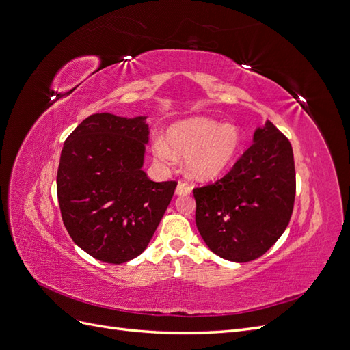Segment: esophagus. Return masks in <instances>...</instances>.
<instances>
[{
  "instance_id": "obj_1",
  "label": "esophagus",
  "mask_w": 350,
  "mask_h": 350,
  "mask_svg": "<svg viewBox=\"0 0 350 350\" xmlns=\"http://www.w3.org/2000/svg\"><path fill=\"white\" fill-rule=\"evenodd\" d=\"M191 191H192V186L188 185L186 182L180 180L177 183V188H176L177 195H188V193H191Z\"/></svg>"
}]
</instances>
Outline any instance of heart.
<instances>
[{"label": "heart", "instance_id": "obj_1", "mask_svg": "<svg viewBox=\"0 0 350 350\" xmlns=\"http://www.w3.org/2000/svg\"><path fill=\"white\" fill-rule=\"evenodd\" d=\"M241 135L232 124L192 118L168 128L165 140L153 143L157 159L170 165L174 155H186V172L198 180H213L230 167L240 149Z\"/></svg>", "mask_w": 350, "mask_h": 350}]
</instances>
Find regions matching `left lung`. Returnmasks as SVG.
I'll list each match as a JSON object with an SVG mask.
<instances>
[{
    "mask_svg": "<svg viewBox=\"0 0 350 350\" xmlns=\"http://www.w3.org/2000/svg\"><path fill=\"white\" fill-rule=\"evenodd\" d=\"M195 224L208 249L224 259L249 262L285 232L295 201L294 153L271 122L222 178L193 189Z\"/></svg>",
    "mask_w": 350,
    "mask_h": 350,
    "instance_id": "1",
    "label": "left lung"
}]
</instances>
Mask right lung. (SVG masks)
Listing matches in <instances>:
<instances>
[{"label": "right lung", "mask_w": 350, "mask_h": 350, "mask_svg": "<svg viewBox=\"0 0 350 350\" xmlns=\"http://www.w3.org/2000/svg\"><path fill=\"white\" fill-rule=\"evenodd\" d=\"M144 116L96 113L64 143L56 192L65 228L98 261L124 264L148 247L177 182H153L142 167Z\"/></svg>", "instance_id": "1"}]
</instances>
